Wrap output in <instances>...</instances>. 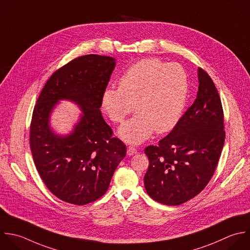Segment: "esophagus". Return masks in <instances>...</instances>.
Masks as SVG:
<instances>
[{"label":"esophagus","instance_id":"34e87169","mask_svg":"<svg viewBox=\"0 0 250 250\" xmlns=\"http://www.w3.org/2000/svg\"><path fill=\"white\" fill-rule=\"evenodd\" d=\"M137 153V150L134 148V147H131V146H129L128 148H127V150H126V154L128 155V156H133L134 154H136Z\"/></svg>","mask_w":250,"mask_h":250}]
</instances>
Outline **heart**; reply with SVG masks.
Here are the masks:
<instances>
[{
	"label": "heart",
	"instance_id": "obj_1",
	"mask_svg": "<svg viewBox=\"0 0 250 250\" xmlns=\"http://www.w3.org/2000/svg\"><path fill=\"white\" fill-rule=\"evenodd\" d=\"M188 97L184 69L157 58L143 59L128 68L120 79V87L106 88L102 108L114 123H122L133 110L137 114L119 128L126 142L139 144L154 130L172 129L181 118Z\"/></svg>",
	"mask_w": 250,
	"mask_h": 250
}]
</instances>
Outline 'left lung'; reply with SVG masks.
Instances as JSON below:
<instances>
[{"mask_svg": "<svg viewBox=\"0 0 250 250\" xmlns=\"http://www.w3.org/2000/svg\"><path fill=\"white\" fill-rule=\"evenodd\" d=\"M199 90L174 128L145 154L147 194L167 206H179L200 194L211 179L224 141L221 99L208 74L199 68Z\"/></svg>", "mask_w": 250, "mask_h": 250, "instance_id": "left-lung-1", "label": "left lung"}]
</instances>
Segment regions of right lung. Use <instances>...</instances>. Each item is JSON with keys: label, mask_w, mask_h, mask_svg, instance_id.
Listing matches in <instances>:
<instances>
[{"label": "right lung", "mask_w": 250, "mask_h": 250, "mask_svg": "<svg viewBox=\"0 0 250 250\" xmlns=\"http://www.w3.org/2000/svg\"><path fill=\"white\" fill-rule=\"evenodd\" d=\"M115 66L110 56L78 57L51 75L35 105L30 126L34 163L47 189L66 203L83 206L101 198L125 157V145L112 137L100 111ZM60 100L72 101L82 110L66 136L50 126V115Z\"/></svg>", "instance_id": "1"}]
</instances>
